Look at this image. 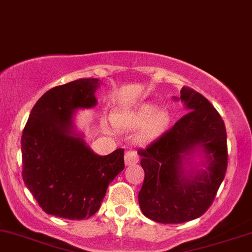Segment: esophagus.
<instances>
[{
	"label": "esophagus",
	"mask_w": 252,
	"mask_h": 252,
	"mask_svg": "<svg viewBox=\"0 0 252 252\" xmlns=\"http://www.w3.org/2000/svg\"><path fill=\"white\" fill-rule=\"evenodd\" d=\"M138 155L136 154L134 150H129V152L126 153V166H131V164H135L138 162Z\"/></svg>",
	"instance_id": "esophagus-1"
}]
</instances>
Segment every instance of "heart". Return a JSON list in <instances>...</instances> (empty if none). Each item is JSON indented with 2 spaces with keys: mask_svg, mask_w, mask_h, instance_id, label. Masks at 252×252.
Here are the masks:
<instances>
[{
  "mask_svg": "<svg viewBox=\"0 0 252 252\" xmlns=\"http://www.w3.org/2000/svg\"><path fill=\"white\" fill-rule=\"evenodd\" d=\"M170 121L168 110L156 108L154 104H143L134 111L116 112L112 122L117 128L134 130L144 126L141 137H154L167 128Z\"/></svg>",
  "mask_w": 252,
  "mask_h": 252,
  "instance_id": "b5f03b06",
  "label": "heart"
}]
</instances>
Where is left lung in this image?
Masks as SVG:
<instances>
[{
    "mask_svg": "<svg viewBox=\"0 0 252 252\" xmlns=\"http://www.w3.org/2000/svg\"><path fill=\"white\" fill-rule=\"evenodd\" d=\"M180 99L189 112L137 150L144 170L138 204L147 218L162 224H180L204 215L227 167L226 129L220 115L202 94L186 86ZM195 154L204 158L205 170L191 167Z\"/></svg>",
    "mask_w": 252,
    "mask_h": 252,
    "instance_id": "obj_1",
    "label": "left lung"
}]
</instances>
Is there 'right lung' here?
Returning <instances> with one entry per match:
<instances>
[{
	"label": "right lung",
	"mask_w": 252,
	"mask_h": 252,
	"mask_svg": "<svg viewBox=\"0 0 252 252\" xmlns=\"http://www.w3.org/2000/svg\"><path fill=\"white\" fill-rule=\"evenodd\" d=\"M100 82L78 79L48 90L22 132V178L46 213L80 220L99 210L109 184L124 168V150L100 156L74 130L77 109L94 108Z\"/></svg>",
	"instance_id": "right-lung-1"
}]
</instances>
